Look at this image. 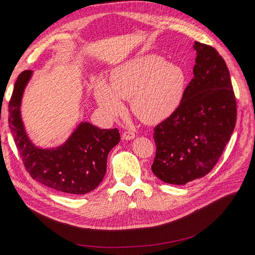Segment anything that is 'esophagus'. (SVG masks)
<instances>
[{
  "label": "esophagus",
  "mask_w": 255,
  "mask_h": 255,
  "mask_svg": "<svg viewBox=\"0 0 255 255\" xmlns=\"http://www.w3.org/2000/svg\"><path fill=\"white\" fill-rule=\"evenodd\" d=\"M122 137H123V139H126V140L132 139V138L135 137V133L133 131L127 130V131H124V133L122 134Z\"/></svg>",
  "instance_id": "esophagus-1"
}]
</instances>
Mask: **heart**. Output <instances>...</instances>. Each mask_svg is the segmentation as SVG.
Listing matches in <instances>:
<instances>
[{"mask_svg":"<svg viewBox=\"0 0 255 255\" xmlns=\"http://www.w3.org/2000/svg\"><path fill=\"white\" fill-rule=\"evenodd\" d=\"M187 85L185 70L168 64L157 55L132 59L111 75V88L105 83L95 85L98 105L109 117L123 111L120 98H130V109L145 123H158L175 113L183 101Z\"/></svg>","mask_w":255,"mask_h":255,"instance_id":"1","label":"heart"}]
</instances>
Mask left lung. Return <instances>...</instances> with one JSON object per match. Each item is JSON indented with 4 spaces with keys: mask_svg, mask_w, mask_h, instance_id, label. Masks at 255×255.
<instances>
[{
    "mask_svg": "<svg viewBox=\"0 0 255 255\" xmlns=\"http://www.w3.org/2000/svg\"><path fill=\"white\" fill-rule=\"evenodd\" d=\"M194 48V77L182 103L154 128L152 170L168 184L185 185L208 175L236 126V96L223 58L211 45L195 42Z\"/></svg>",
    "mask_w": 255,
    "mask_h": 255,
    "instance_id": "1",
    "label": "left lung"
}]
</instances>
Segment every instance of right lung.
<instances>
[{"mask_svg":"<svg viewBox=\"0 0 255 255\" xmlns=\"http://www.w3.org/2000/svg\"><path fill=\"white\" fill-rule=\"evenodd\" d=\"M31 70L22 71L9 101V128L25 170L37 182L68 194H86L101 183L107 155L120 142L115 129H100L82 123L70 138L56 150H42L26 136L20 118V101Z\"/></svg>","mask_w":255,"mask_h":255,"instance_id":"add662e5","label":"right lung"}]
</instances>
